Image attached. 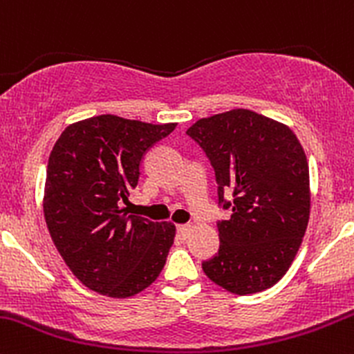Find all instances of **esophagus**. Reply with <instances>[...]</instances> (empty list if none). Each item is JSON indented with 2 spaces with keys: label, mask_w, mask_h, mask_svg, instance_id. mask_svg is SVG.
<instances>
[{
  "label": "esophagus",
  "mask_w": 354,
  "mask_h": 354,
  "mask_svg": "<svg viewBox=\"0 0 354 354\" xmlns=\"http://www.w3.org/2000/svg\"><path fill=\"white\" fill-rule=\"evenodd\" d=\"M189 232H191V225H178L177 227V233L180 236H184V239L189 235Z\"/></svg>",
  "instance_id": "34e87169"
}]
</instances>
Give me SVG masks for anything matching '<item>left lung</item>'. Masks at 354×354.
Returning <instances> with one entry per match:
<instances>
[{
	"label": "left lung",
	"instance_id": "8db88e82",
	"mask_svg": "<svg viewBox=\"0 0 354 354\" xmlns=\"http://www.w3.org/2000/svg\"><path fill=\"white\" fill-rule=\"evenodd\" d=\"M185 133L213 165L220 206L232 209L218 221L220 249L203 271L235 295L268 290L290 269L310 216L300 141L285 124L247 109L199 119Z\"/></svg>",
	"mask_w": 354,
	"mask_h": 354
}]
</instances>
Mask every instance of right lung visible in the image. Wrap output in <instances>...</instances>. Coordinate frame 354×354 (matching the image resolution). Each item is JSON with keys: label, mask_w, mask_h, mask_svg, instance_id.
Here are the masks:
<instances>
[{"label": "right lung", "mask_w": 354, "mask_h": 354, "mask_svg": "<svg viewBox=\"0 0 354 354\" xmlns=\"http://www.w3.org/2000/svg\"><path fill=\"white\" fill-rule=\"evenodd\" d=\"M176 126L97 115L68 126L50 151L47 228L73 274L97 293L133 297L165 266L176 227L129 214L124 204L145 153Z\"/></svg>", "instance_id": "right-lung-1"}]
</instances>
